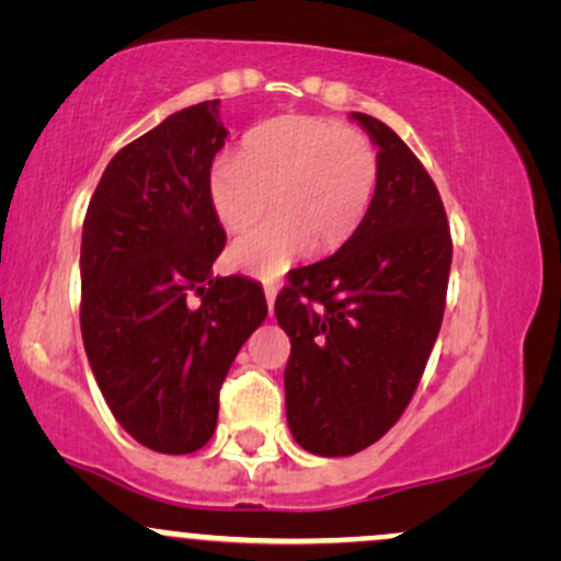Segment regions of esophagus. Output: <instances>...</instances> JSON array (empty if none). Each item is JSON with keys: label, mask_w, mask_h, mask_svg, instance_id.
<instances>
[{"label": "esophagus", "mask_w": 561, "mask_h": 561, "mask_svg": "<svg viewBox=\"0 0 561 561\" xmlns=\"http://www.w3.org/2000/svg\"><path fill=\"white\" fill-rule=\"evenodd\" d=\"M263 293H266V302H268V308H274L276 293H279V289H276L274 285H266V287H263Z\"/></svg>", "instance_id": "obj_1"}]
</instances>
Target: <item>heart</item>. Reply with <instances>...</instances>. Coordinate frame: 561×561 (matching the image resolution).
I'll list each match as a JSON object with an SVG mask.
<instances>
[{
  "label": "heart",
  "instance_id": "obj_1",
  "mask_svg": "<svg viewBox=\"0 0 561 561\" xmlns=\"http://www.w3.org/2000/svg\"><path fill=\"white\" fill-rule=\"evenodd\" d=\"M377 173V147L366 134L311 115H287L253 128L240 156H218L205 192L229 231L248 227L272 192L276 214L229 248L231 266L272 279L308 248L330 253L358 229Z\"/></svg>",
  "mask_w": 561,
  "mask_h": 561
}]
</instances>
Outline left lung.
<instances>
[{"instance_id": "8db88e82", "label": "left lung", "mask_w": 561, "mask_h": 561, "mask_svg": "<svg viewBox=\"0 0 561 561\" xmlns=\"http://www.w3.org/2000/svg\"><path fill=\"white\" fill-rule=\"evenodd\" d=\"M377 147L369 210L330 259L289 272L274 302L289 337L287 424L317 456L369 448L401 420L440 332L450 229L437 186L382 121L351 113Z\"/></svg>"}]
</instances>
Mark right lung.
<instances>
[{
    "label": "right lung",
    "mask_w": 561,
    "mask_h": 561,
    "mask_svg": "<svg viewBox=\"0 0 561 561\" xmlns=\"http://www.w3.org/2000/svg\"><path fill=\"white\" fill-rule=\"evenodd\" d=\"M218 107H184L126 145L83 218L89 366L121 427L158 454L210 440L229 366L268 313L259 282L214 276L227 242L205 192L229 134Z\"/></svg>",
    "instance_id": "add662e5"
}]
</instances>
